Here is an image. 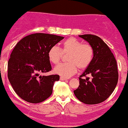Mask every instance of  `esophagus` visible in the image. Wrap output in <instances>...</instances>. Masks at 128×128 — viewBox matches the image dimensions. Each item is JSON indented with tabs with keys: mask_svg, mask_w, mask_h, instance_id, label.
Returning a JSON list of instances; mask_svg holds the SVG:
<instances>
[{
	"mask_svg": "<svg viewBox=\"0 0 128 128\" xmlns=\"http://www.w3.org/2000/svg\"><path fill=\"white\" fill-rule=\"evenodd\" d=\"M68 80L67 78H63V77H61L60 78V80H62V81H65V80Z\"/></svg>",
	"mask_w": 128,
	"mask_h": 128,
	"instance_id": "34e87169",
	"label": "esophagus"
}]
</instances>
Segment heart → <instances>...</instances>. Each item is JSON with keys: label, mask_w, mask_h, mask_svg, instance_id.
Instances as JSON below:
<instances>
[{"label": "heart", "mask_w": 128, "mask_h": 128, "mask_svg": "<svg viewBox=\"0 0 128 128\" xmlns=\"http://www.w3.org/2000/svg\"><path fill=\"white\" fill-rule=\"evenodd\" d=\"M62 52L69 53L67 63H61L54 68V72L68 78L77 72L78 67L83 70L88 67L94 58V48L90 44H82L75 38H69L62 44ZM62 50L57 46H52L48 51V60L53 64H58L62 56Z\"/></svg>", "instance_id": "heart-1"}]
</instances>
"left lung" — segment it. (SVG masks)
<instances>
[{
	"instance_id": "8db88e82",
	"label": "left lung",
	"mask_w": 128,
	"mask_h": 128,
	"mask_svg": "<svg viewBox=\"0 0 128 128\" xmlns=\"http://www.w3.org/2000/svg\"><path fill=\"white\" fill-rule=\"evenodd\" d=\"M79 36L89 43L94 54L91 64L79 78L80 85L74 93L84 104L100 103L109 98L117 86L118 78L117 62L109 47L99 36L93 34ZM86 75H91L92 80H89Z\"/></svg>"
}]
</instances>
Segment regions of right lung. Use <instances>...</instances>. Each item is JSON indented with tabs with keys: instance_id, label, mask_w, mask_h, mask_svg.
<instances>
[{
	"instance_id": "right-lung-1",
	"label": "right lung",
	"mask_w": 128,
	"mask_h": 128,
	"mask_svg": "<svg viewBox=\"0 0 128 128\" xmlns=\"http://www.w3.org/2000/svg\"><path fill=\"white\" fill-rule=\"evenodd\" d=\"M63 38L35 33L24 37L16 45L8 63V76L20 98L30 103H39L50 97L54 82L60 80V76L40 74L51 70L48 51Z\"/></svg>"
}]
</instances>
